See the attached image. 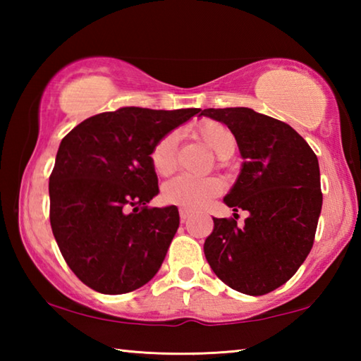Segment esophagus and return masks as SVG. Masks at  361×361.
Masks as SVG:
<instances>
[{
  "mask_svg": "<svg viewBox=\"0 0 361 361\" xmlns=\"http://www.w3.org/2000/svg\"><path fill=\"white\" fill-rule=\"evenodd\" d=\"M189 216H191V212H189L188 209H180V219H181V223H185Z\"/></svg>",
  "mask_w": 361,
  "mask_h": 361,
  "instance_id": "1",
  "label": "esophagus"
}]
</instances>
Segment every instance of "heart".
Wrapping results in <instances>:
<instances>
[{
	"label": "heart",
	"mask_w": 361,
	"mask_h": 361,
	"mask_svg": "<svg viewBox=\"0 0 361 361\" xmlns=\"http://www.w3.org/2000/svg\"><path fill=\"white\" fill-rule=\"evenodd\" d=\"M191 133L199 138L207 148L212 149L218 157L228 159L234 154L235 137L228 126L218 121H202L191 129ZM176 151H178V137L175 132L166 133L154 143L151 149V166L161 176L173 173L176 169ZM223 191L221 180L215 176L195 178V176L181 175L166 183L162 189V199L170 205H180L183 209L197 210L210 202L213 197Z\"/></svg>",
	"instance_id": "1"
}]
</instances>
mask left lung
Listing matches in <instances>:
<instances>
[{"label":"left lung","instance_id":"8db88e82","mask_svg":"<svg viewBox=\"0 0 361 361\" xmlns=\"http://www.w3.org/2000/svg\"><path fill=\"white\" fill-rule=\"evenodd\" d=\"M234 133L242 172L224 204L245 210V224L213 218L204 253L213 272L250 296L271 293L295 276L314 245L322 212L319 159L285 122L250 108H207L202 113Z\"/></svg>","mask_w":361,"mask_h":361}]
</instances>
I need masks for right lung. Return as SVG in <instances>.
Instances as JSON below:
<instances>
[{
  "mask_svg": "<svg viewBox=\"0 0 361 361\" xmlns=\"http://www.w3.org/2000/svg\"><path fill=\"white\" fill-rule=\"evenodd\" d=\"M199 111L127 106L63 137L49 176V218L63 259L89 288L122 295L156 276L180 215L175 205L148 207L159 192L151 149Z\"/></svg>",
  "mask_w": 361,
  "mask_h": 361,
  "instance_id": "add662e5",
  "label": "right lung"
}]
</instances>
